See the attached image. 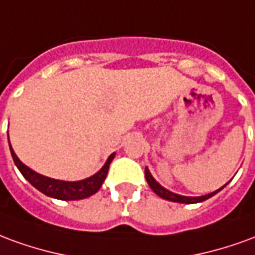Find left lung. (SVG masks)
<instances>
[{"label": "left lung", "instance_id": "left-lung-1", "mask_svg": "<svg viewBox=\"0 0 255 255\" xmlns=\"http://www.w3.org/2000/svg\"><path fill=\"white\" fill-rule=\"evenodd\" d=\"M144 176H146V180L149 183L150 188L153 190V191L158 195V197L164 198V199H168V201H173V202H180V203H198V202H202L205 199H209L210 197H213L214 194H217V192L221 190V188H224V186L217 190V191L210 192L208 195H202V197H183V195H177V194H173L169 190H166L162 186H160L158 183L155 182L154 177L151 176V173L147 168H144Z\"/></svg>", "mask_w": 255, "mask_h": 255}]
</instances>
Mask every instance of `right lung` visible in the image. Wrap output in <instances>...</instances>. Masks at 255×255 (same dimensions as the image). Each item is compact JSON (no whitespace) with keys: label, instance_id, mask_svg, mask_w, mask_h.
<instances>
[{"label":"right lung","instance_id":"obj_1","mask_svg":"<svg viewBox=\"0 0 255 255\" xmlns=\"http://www.w3.org/2000/svg\"><path fill=\"white\" fill-rule=\"evenodd\" d=\"M10 154L13 158L14 164L19 168L21 175L28 180V182L41 192H43L47 197L61 199V201H75V199H83L90 195H93L98 191L102 186V183L105 180L108 175V169L111 165L112 160L115 158V153L109 155V158L105 162V165L102 166L100 172H97L94 176L84 179L80 182H63V180H54L50 177L42 176L35 171L30 169L28 166H25L21 161L17 158V155L14 154L13 149L10 147Z\"/></svg>","mask_w":255,"mask_h":255}]
</instances>
